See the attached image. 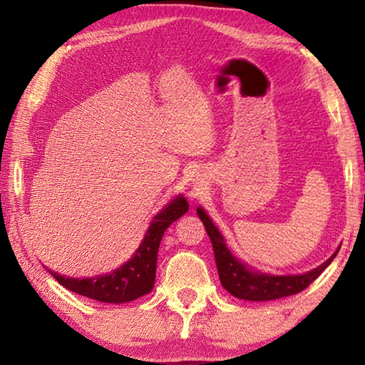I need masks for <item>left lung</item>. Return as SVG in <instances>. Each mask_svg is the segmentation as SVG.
Here are the masks:
<instances>
[{"label": "left lung", "mask_w": 365, "mask_h": 365, "mask_svg": "<svg viewBox=\"0 0 365 365\" xmlns=\"http://www.w3.org/2000/svg\"><path fill=\"white\" fill-rule=\"evenodd\" d=\"M197 215L202 224L206 227V232L211 238L212 248H214V257L215 265H217L219 279L222 287H224L228 293L233 294L235 298L248 299V301H272L285 298V296H292L306 289L311 283L322 274V272L329 267V264L336 256V252L330 259L319 265L311 272L301 275H270L262 274V272L255 270L252 267L238 261L230 251H228L225 240L222 237L217 227L212 224L209 215L205 212V209L197 207Z\"/></svg>", "instance_id": "1"}]
</instances>
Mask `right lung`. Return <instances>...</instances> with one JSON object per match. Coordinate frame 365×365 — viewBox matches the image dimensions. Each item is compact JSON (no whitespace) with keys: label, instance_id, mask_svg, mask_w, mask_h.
<instances>
[{"label":"right lung","instance_id":"right-lung-1","mask_svg":"<svg viewBox=\"0 0 365 365\" xmlns=\"http://www.w3.org/2000/svg\"><path fill=\"white\" fill-rule=\"evenodd\" d=\"M187 211V200L183 196H177L170 205L165 206L153 219L143 242L135 251L133 257L110 274L90 277V279H73V277L59 275L53 270L49 272L64 288L86 296V298L101 302H113V304H122V302L137 299L140 296L150 293L154 287L158 250L164 232Z\"/></svg>","mask_w":365,"mask_h":365}]
</instances>
